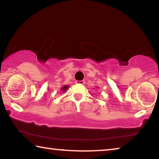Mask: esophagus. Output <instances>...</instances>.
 <instances>
[{"label": "esophagus", "instance_id": "34e87169", "mask_svg": "<svg viewBox=\"0 0 159 159\" xmlns=\"http://www.w3.org/2000/svg\"><path fill=\"white\" fill-rule=\"evenodd\" d=\"M76 84L83 85L85 83V81H84V80H76Z\"/></svg>", "mask_w": 159, "mask_h": 159}]
</instances>
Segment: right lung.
Here are the masks:
<instances>
[{
	"label": "right lung",
	"instance_id": "1",
	"mask_svg": "<svg viewBox=\"0 0 159 159\" xmlns=\"http://www.w3.org/2000/svg\"><path fill=\"white\" fill-rule=\"evenodd\" d=\"M68 88H69V85H64V86H63L62 88H61V91H63V92H64V91H66L67 89H68Z\"/></svg>",
	"mask_w": 159,
	"mask_h": 159
}]
</instances>
